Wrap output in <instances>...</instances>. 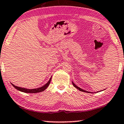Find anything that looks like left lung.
<instances>
[{"label": "left lung", "instance_id": "left-lung-1", "mask_svg": "<svg viewBox=\"0 0 124 124\" xmlns=\"http://www.w3.org/2000/svg\"><path fill=\"white\" fill-rule=\"evenodd\" d=\"M72 84H73V86H74V87H76V88L77 89H78L79 91H82V92H86V93H89V92H88V91H85V90H84V89H81V88H80V87H78V86H77L75 84H74V83H73V82L72 81Z\"/></svg>", "mask_w": 124, "mask_h": 124}]
</instances>
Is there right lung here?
I'll return each mask as SVG.
<instances>
[{"label": "right lung", "mask_w": 124, "mask_h": 124, "mask_svg": "<svg viewBox=\"0 0 124 124\" xmlns=\"http://www.w3.org/2000/svg\"><path fill=\"white\" fill-rule=\"evenodd\" d=\"M51 77L50 78L49 81L47 82V83L45 85L41 86V87L38 88H35V89H27V88H22V87H19V86H17L16 85H14V84H13L11 83L12 85H13L16 89H17V90L19 91H21L23 92H25V93H38V92H43L44 91L45 89L47 88L48 86L50 84L51 82Z\"/></svg>", "instance_id": "1"}]
</instances>
